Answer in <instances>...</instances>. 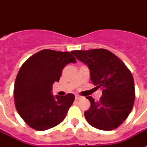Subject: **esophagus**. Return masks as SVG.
I'll use <instances>...</instances> for the list:
<instances>
[{"label": "esophagus", "mask_w": 147, "mask_h": 147, "mask_svg": "<svg viewBox=\"0 0 147 147\" xmlns=\"http://www.w3.org/2000/svg\"><path fill=\"white\" fill-rule=\"evenodd\" d=\"M82 98V96H80V95H76V100H79V99H81Z\"/></svg>", "instance_id": "esophagus-1"}]
</instances>
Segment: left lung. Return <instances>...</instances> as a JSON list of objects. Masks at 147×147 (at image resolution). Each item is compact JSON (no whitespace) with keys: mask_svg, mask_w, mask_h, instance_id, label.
Here are the masks:
<instances>
[{"mask_svg":"<svg viewBox=\"0 0 147 147\" xmlns=\"http://www.w3.org/2000/svg\"><path fill=\"white\" fill-rule=\"evenodd\" d=\"M90 70L92 83L102 89V97L95 101L86 97L91 107L85 111L90 125L99 130L116 129L127 118L135 99L134 78L125 64L114 53L105 49L71 52Z\"/></svg>","mask_w":147,"mask_h":147,"instance_id":"obj_1","label":"left lung"}]
</instances>
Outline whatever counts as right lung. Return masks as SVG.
<instances>
[{
	"instance_id": "right-lung-1",
	"label": "right lung",
	"mask_w": 147,
	"mask_h": 147,
	"mask_svg": "<svg viewBox=\"0 0 147 147\" xmlns=\"http://www.w3.org/2000/svg\"><path fill=\"white\" fill-rule=\"evenodd\" d=\"M76 58L69 52L42 49L26 60L17 74L13 89L15 107L28 126L46 130L59 124L75 100L73 94L53 96V83Z\"/></svg>"
}]
</instances>
